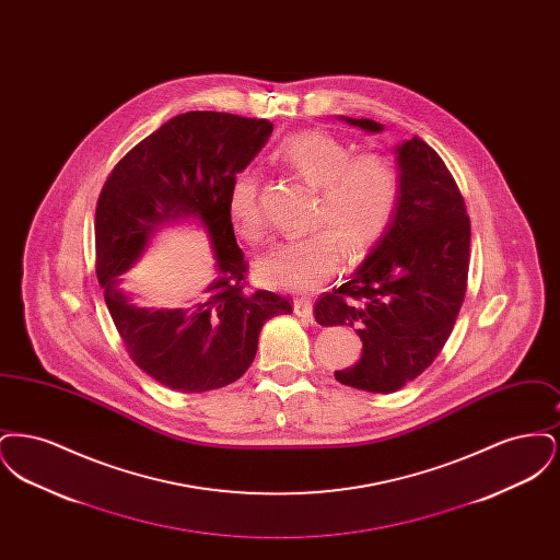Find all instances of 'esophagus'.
I'll return each mask as SVG.
<instances>
[{"instance_id":"obj_1","label":"esophagus","mask_w":560,"mask_h":560,"mask_svg":"<svg viewBox=\"0 0 560 560\" xmlns=\"http://www.w3.org/2000/svg\"><path fill=\"white\" fill-rule=\"evenodd\" d=\"M293 313L302 319L313 320V302L308 298H295L293 300Z\"/></svg>"}]
</instances>
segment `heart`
<instances>
[{
    "instance_id": "obj_1",
    "label": "heart",
    "mask_w": 560,
    "mask_h": 560,
    "mask_svg": "<svg viewBox=\"0 0 560 560\" xmlns=\"http://www.w3.org/2000/svg\"><path fill=\"white\" fill-rule=\"evenodd\" d=\"M277 158L306 183L319 187L315 233L277 243L258 260V277L288 292H313L329 281L342 260V238L350 254H363L386 235L400 201V178L393 161L380 153H359L345 140L325 132L293 133L281 142ZM226 213L245 241H260V176L237 174L229 188Z\"/></svg>"
}]
</instances>
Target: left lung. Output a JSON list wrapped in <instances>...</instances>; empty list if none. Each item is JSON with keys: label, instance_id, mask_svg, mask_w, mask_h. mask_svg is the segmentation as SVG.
I'll use <instances>...</instances> for the list:
<instances>
[{"label": "left lung", "instance_id": "8db88e82", "mask_svg": "<svg viewBox=\"0 0 560 560\" xmlns=\"http://www.w3.org/2000/svg\"><path fill=\"white\" fill-rule=\"evenodd\" d=\"M347 121L382 130L372 119ZM397 155L400 201L390 229L350 281L315 302L320 325L357 327L363 354L334 375L368 393H395L430 368L468 288L470 218L452 172L418 136Z\"/></svg>", "mask_w": 560, "mask_h": 560}]
</instances>
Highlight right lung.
<instances>
[{"label": "right lung", "instance_id": "right-lung-1", "mask_svg": "<svg viewBox=\"0 0 560 560\" xmlns=\"http://www.w3.org/2000/svg\"><path fill=\"white\" fill-rule=\"evenodd\" d=\"M272 132L267 119L188 110L128 151L96 203V277L133 363L178 393H206L240 380L252 365L268 319L290 315L292 302L247 285L226 197L233 178ZM197 214L214 245L219 277L185 312L140 310L116 277L139 257L163 221Z\"/></svg>", "mask_w": 560, "mask_h": 560}]
</instances>
